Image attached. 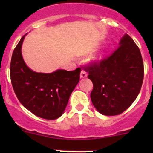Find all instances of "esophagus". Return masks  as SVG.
I'll use <instances>...</instances> for the list:
<instances>
[{
	"mask_svg": "<svg viewBox=\"0 0 153 153\" xmlns=\"http://www.w3.org/2000/svg\"><path fill=\"white\" fill-rule=\"evenodd\" d=\"M80 77H81V78H85L87 77V73L85 72V71L82 70L81 72V75H80Z\"/></svg>",
	"mask_w": 153,
	"mask_h": 153,
	"instance_id": "34e87169",
	"label": "esophagus"
}]
</instances>
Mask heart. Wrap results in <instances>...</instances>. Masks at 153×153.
Wrapping results in <instances>:
<instances>
[{
    "label": "heart",
    "mask_w": 153,
    "mask_h": 153,
    "mask_svg": "<svg viewBox=\"0 0 153 153\" xmlns=\"http://www.w3.org/2000/svg\"><path fill=\"white\" fill-rule=\"evenodd\" d=\"M101 59H102V56H101V55L98 57H97V58H96L97 61H99V60H101Z\"/></svg>",
    "instance_id": "heart-1"
}]
</instances>
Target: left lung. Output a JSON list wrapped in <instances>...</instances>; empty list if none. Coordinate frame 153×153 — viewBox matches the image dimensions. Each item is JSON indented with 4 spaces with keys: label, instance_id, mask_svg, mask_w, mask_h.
I'll return each mask as SVG.
<instances>
[{
    "label": "left lung",
    "instance_id": "8db88e82",
    "mask_svg": "<svg viewBox=\"0 0 153 153\" xmlns=\"http://www.w3.org/2000/svg\"><path fill=\"white\" fill-rule=\"evenodd\" d=\"M93 84L90 98L104 115L122 113L136 99L142 86L143 63L139 48L125 34L119 47L108 58L85 69Z\"/></svg>",
    "mask_w": 153,
    "mask_h": 153
}]
</instances>
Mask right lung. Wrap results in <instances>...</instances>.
<instances>
[{"instance_id": "right-lung-1", "label": "right lung", "mask_w": 153, "mask_h": 153, "mask_svg": "<svg viewBox=\"0 0 153 153\" xmlns=\"http://www.w3.org/2000/svg\"><path fill=\"white\" fill-rule=\"evenodd\" d=\"M25 35L15 48L10 64V78L15 93L32 113L48 120L62 115L71 93L80 80L81 69H58L52 73L32 71L26 65L21 53Z\"/></svg>"}]
</instances>
